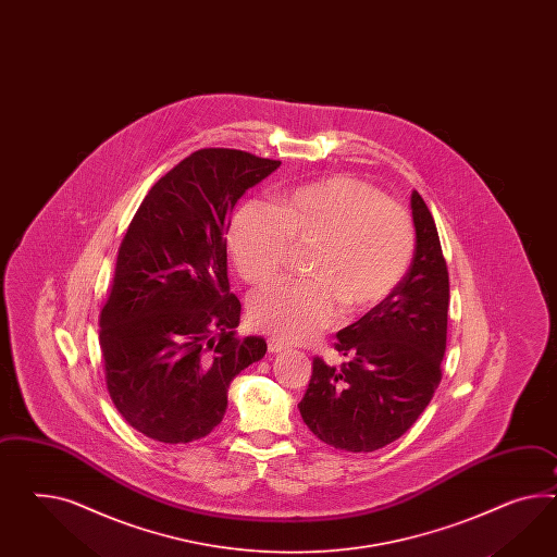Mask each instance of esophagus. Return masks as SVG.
Masks as SVG:
<instances>
[{
    "label": "esophagus",
    "instance_id": "esophagus-1",
    "mask_svg": "<svg viewBox=\"0 0 557 557\" xmlns=\"http://www.w3.org/2000/svg\"><path fill=\"white\" fill-rule=\"evenodd\" d=\"M268 350L275 355V352H282V350H286V345H284L280 338H270V341H268Z\"/></svg>",
    "mask_w": 557,
    "mask_h": 557
}]
</instances>
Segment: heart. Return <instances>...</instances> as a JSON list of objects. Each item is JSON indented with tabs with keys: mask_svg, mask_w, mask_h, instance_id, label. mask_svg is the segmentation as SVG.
<instances>
[{
	"mask_svg": "<svg viewBox=\"0 0 557 557\" xmlns=\"http://www.w3.org/2000/svg\"><path fill=\"white\" fill-rule=\"evenodd\" d=\"M247 284L275 280L292 249H308V280L257 292L249 318L282 341H304L331 326L341 306L361 317L387 300L409 270L416 235L404 207L367 182L334 176L277 196L275 209L243 207L226 235Z\"/></svg>",
	"mask_w": 557,
	"mask_h": 557,
	"instance_id": "heart-1",
	"label": "heart"
}]
</instances>
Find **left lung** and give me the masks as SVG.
I'll use <instances>...</instances> for the list:
<instances>
[{
    "instance_id": "1",
    "label": "left lung",
    "mask_w": 557,
    "mask_h": 557,
    "mask_svg": "<svg viewBox=\"0 0 557 557\" xmlns=\"http://www.w3.org/2000/svg\"><path fill=\"white\" fill-rule=\"evenodd\" d=\"M416 251L401 284L361 320L336 334L345 357H320L300 404L301 420L332 448L375 451L404 436L442 381L450 282L436 223L411 193Z\"/></svg>"
}]
</instances>
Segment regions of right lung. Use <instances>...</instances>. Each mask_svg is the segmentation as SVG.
Here are the masks:
<instances>
[{"instance_id": "obj_1", "label": "right lung", "mask_w": 557, "mask_h": 557, "mask_svg": "<svg viewBox=\"0 0 557 557\" xmlns=\"http://www.w3.org/2000/svg\"><path fill=\"white\" fill-rule=\"evenodd\" d=\"M249 151L205 148L151 186L121 240L99 314L107 392L144 436L186 444L223 421L226 392L263 359L237 336L225 233L237 200L280 168Z\"/></svg>"}]
</instances>
